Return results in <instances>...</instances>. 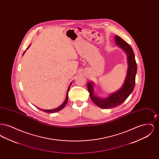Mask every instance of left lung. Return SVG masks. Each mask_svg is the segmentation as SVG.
Listing matches in <instances>:
<instances>
[{
	"label": "left lung",
	"mask_w": 159,
	"mask_h": 159,
	"mask_svg": "<svg viewBox=\"0 0 159 159\" xmlns=\"http://www.w3.org/2000/svg\"><path fill=\"white\" fill-rule=\"evenodd\" d=\"M116 43L122 48L127 54L128 68L127 75L123 86L118 91L111 94L108 98L101 99L93 95L92 82L87 84L91 100L101 108H111L121 104L132 92L135 84L137 65L133 49L128 43L118 36H115Z\"/></svg>",
	"instance_id": "obj_1"
}]
</instances>
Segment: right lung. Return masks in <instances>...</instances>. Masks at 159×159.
<instances>
[{
  "label": "right lung",
  "instance_id": "right-lung-1",
  "mask_svg": "<svg viewBox=\"0 0 159 159\" xmlns=\"http://www.w3.org/2000/svg\"><path fill=\"white\" fill-rule=\"evenodd\" d=\"M27 49H28V48H27ZM24 54V53H23ZM71 83H70V86H69V87H68V90H67V95H66V98L65 99V101L64 102V103L62 104V105H61L60 107H58V108H55V109H53V110H42V109H40V110H42L43 111H45L46 113H55V112H57V111H60L61 110H62L66 105L67 104V102H68V91H69V89H70V86H71Z\"/></svg>",
  "mask_w": 159,
  "mask_h": 159
}]
</instances>
